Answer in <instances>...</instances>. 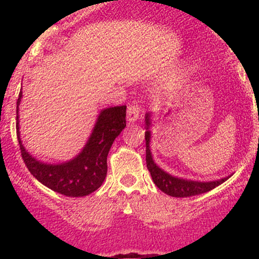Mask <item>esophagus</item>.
I'll return each instance as SVG.
<instances>
[{"label": "esophagus", "instance_id": "esophagus-1", "mask_svg": "<svg viewBox=\"0 0 259 259\" xmlns=\"http://www.w3.org/2000/svg\"><path fill=\"white\" fill-rule=\"evenodd\" d=\"M140 117V109L136 105H132L127 107V112H126V119L129 123H135L136 120L139 119Z\"/></svg>", "mask_w": 259, "mask_h": 259}]
</instances>
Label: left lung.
<instances>
[{"mask_svg":"<svg viewBox=\"0 0 259 259\" xmlns=\"http://www.w3.org/2000/svg\"><path fill=\"white\" fill-rule=\"evenodd\" d=\"M152 114L146 113L145 115V140H146V164L147 169L150 171L151 177H152L153 183L158 187L160 191L167 194L171 197H190V196L201 195L204 192L210 191L214 187L219 186L221 184L227 181L231 175L222 178V179L213 180V181H198L185 179V178L175 177V175L169 174L168 171L163 170L162 168L158 167L154 162L152 152H151L150 142H151V125H152V119H151Z\"/></svg>","mask_w":259,"mask_h":259,"instance_id":"8db88e82","label":"left lung"}]
</instances>
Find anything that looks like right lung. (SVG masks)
Instances as JSON below:
<instances>
[{"instance_id": "obj_1", "label": "right lung", "mask_w": 259, "mask_h": 259, "mask_svg": "<svg viewBox=\"0 0 259 259\" xmlns=\"http://www.w3.org/2000/svg\"><path fill=\"white\" fill-rule=\"evenodd\" d=\"M22 97L20 91L17 101V136L29 171L45 186L68 197H82L96 191L106 179L107 156L113 141L126 126V106L102 109L82 150L67 162L49 164L32 157L20 139L19 105Z\"/></svg>"}]
</instances>
